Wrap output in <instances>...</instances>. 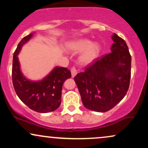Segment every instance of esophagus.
<instances>
[{
    "label": "esophagus",
    "mask_w": 148,
    "mask_h": 148,
    "mask_svg": "<svg viewBox=\"0 0 148 148\" xmlns=\"http://www.w3.org/2000/svg\"><path fill=\"white\" fill-rule=\"evenodd\" d=\"M71 73H72V77H74L77 74V72H76V69L75 66H73V67L71 68Z\"/></svg>",
    "instance_id": "esophagus-1"
}]
</instances>
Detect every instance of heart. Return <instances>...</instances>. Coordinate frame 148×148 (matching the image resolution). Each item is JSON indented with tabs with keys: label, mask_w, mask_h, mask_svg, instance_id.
<instances>
[{
	"label": "heart",
	"mask_w": 148,
	"mask_h": 148,
	"mask_svg": "<svg viewBox=\"0 0 148 148\" xmlns=\"http://www.w3.org/2000/svg\"><path fill=\"white\" fill-rule=\"evenodd\" d=\"M68 49L74 53H81L79 61L83 64H89L94 62L99 56L100 47L97 44H92L87 39H81L68 45Z\"/></svg>",
	"instance_id": "1"
}]
</instances>
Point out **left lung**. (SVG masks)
I'll return each instance as SVG.
<instances>
[{
  "instance_id": "8db88e82",
  "label": "left lung",
  "mask_w": 148,
  "mask_h": 148,
  "mask_svg": "<svg viewBox=\"0 0 148 148\" xmlns=\"http://www.w3.org/2000/svg\"><path fill=\"white\" fill-rule=\"evenodd\" d=\"M111 52L97 58L74 80L84 106L106 112L126 95L130 87L132 56L123 38L114 33Z\"/></svg>"
}]
</instances>
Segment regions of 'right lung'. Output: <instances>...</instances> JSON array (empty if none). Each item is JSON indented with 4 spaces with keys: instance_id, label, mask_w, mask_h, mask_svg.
Listing matches in <instances>:
<instances>
[{
    "instance_id": "right-lung-1",
    "label": "right lung",
    "mask_w": 148,
    "mask_h": 148,
    "mask_svg": "<svg viewBox=\"0 0 148 148\" xmlns=\"http://www.w3.org/2000/svg\"><path fill=\"white\" fill-rule=\"evenodd\" d=\"M33 34L20 41L13 56L12 77L14 90L19 99L30 109L39 113H49L60 106L63 83L71 78V72L65 67H56L45 79L38 82L28 81L22 75L17 55L22 45L30 40Z\"/></svg>"
}]
</instances>
